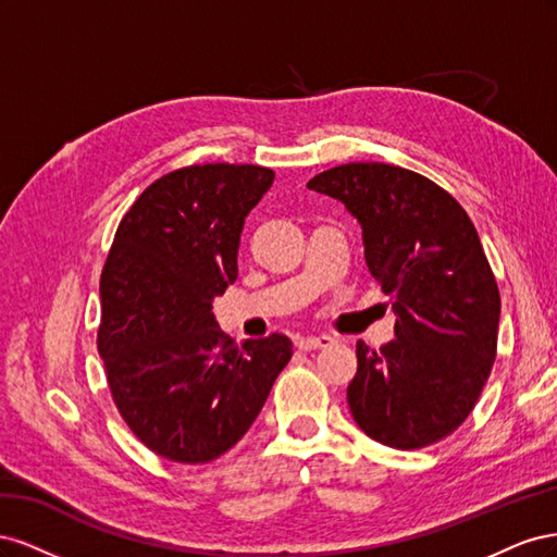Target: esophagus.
I'll list each match as a JSON object with an SVG mask.
<instances>
[{
	"mask_svg": "<svg viewBox=\"0 0 557 557\" xmlns=\"http://www.w3.org/2000/svg\"><path fill=\"white\" fill-rule=\"evenodd\" d=\"M334 339L327 334H318V336H297L295 339V346L299 350H315V348H327L332 346Z\"/></svg>",
	"mask_w": 557,
	"mask_h": 557,
	"instance_id": "esophagus-1",
	"label": "esophagus"
}]
</instances>
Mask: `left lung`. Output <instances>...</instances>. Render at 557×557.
<instances>
[{"instance_id": "obj_1", "label": "left lung", "mask_w": 557, "mask_h": 557, "mask_svg": "<svg viewBox=\"0 0 557 557\" xmlns=\"http://www.w3.org/2000/svg\"><path fill=\"white\" fill-rule=\"evenodd\" d=\"M307 188L360 223L367 269L395 313L391 344L358 342L352 418L399 450L444 440L474 409L497 350L499 290L474 223L440 185L383 162L334 166Z\"/></svg>"}]
</instances>
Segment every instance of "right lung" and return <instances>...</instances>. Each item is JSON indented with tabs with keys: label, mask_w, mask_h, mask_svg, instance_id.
<instances>
[{
	"label": "right lung",
	"mask_w": 557,
	"mask_h": 557,
	"mask_svg": "<svg viewBox=\"0 0 557 557\" xmlns=\"http://www.w3.org/2000/svg\"><path fill=\"white\" fill-rule=\"evenodd\" d=\"M272 183L256 164L185 166L148 185L117 225L97 346L117 411L166 460L199 465L230 450L293 358L285 334L237 346L213 315L239 276L246 215Z\"/></svg>",
	"instance_id": "add662e5"
}]
</instances>
